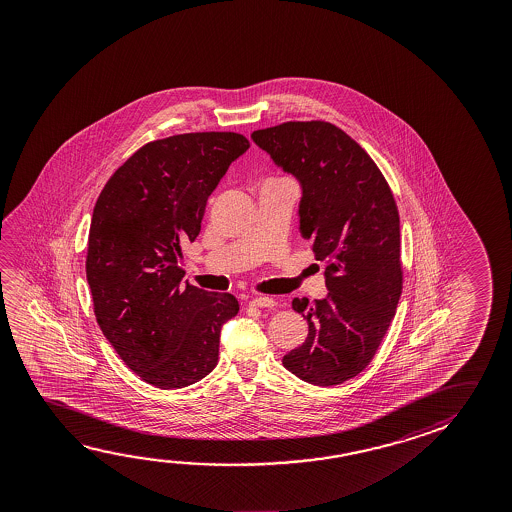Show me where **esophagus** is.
Masks as SVG:
<instances>
[{
	"mask_svg": "<svg viewBox=\"0 0 512 512\" xmlns=\"http://www.w3.org/2000/svg\"><path fill=\"white\" fill-rule=\"evenodd\" d=\"M250 305H253V307H262V309H269V307H275L277 302H275L273 298H269V296H255L253 300H250Z\"/></svg>",
	"mask_w": 512,
	"mask_h": 512,
	"instance_id": "1",
	"label": "esophagus"
}]
</instances>
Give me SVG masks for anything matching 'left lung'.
I'll use <instances>...</instances> for the list:
<instances>
[{
    "mask_svg": "<svg viewBox=\"0 0 512 512\" xmlns=\"http://www.w3.org/2000/svg\"><path fill=\"white\" fill-rule=\"evenodd\" d=\"M252 139L302 185L300 232L327 264V296L293 300L309 336L282 364L314 386L343 384L375 357L402 294L393 193L368 153L327 121H287Z\"/></svg>",
    "mask_w": 512,
    "mask_h": 512,
    "instance_id": "8db88e82",
    "label": "left lung"
}]
</instances>
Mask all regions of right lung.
<instances>
[{"label":"right lung","mask_w":512,"mask_h":512,"mask_svg":"<svg viewBox=\"0 0 512 512\" xmlns=\"http://www.w3.org/2000/svg\"><path fill=\"white\" fill-rule=\"evenodd\" d=\"M250 141L235 132L171 135L144 144L94 205L87 282L94 314L126 366L160 389H180L218 364L235 296L182 282V246L202 230L205 205Z\"/></svg>","instance_id":"obj_1"}]
</instances>
